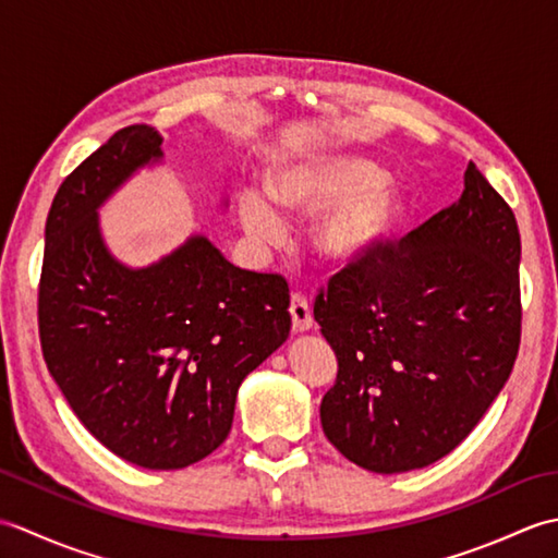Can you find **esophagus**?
Wrapping results in <instances>:
<instances>
[{"instance_id":"obj_1","label":"esophagus","mask_w":558,"mask_h":558,"mask_svg":"<svg viewBox=\"0 0 558 558\" xmlns=\"http://www.w3.org/2000/svg\"><path fill=\"white\" fill-rule=\"evenodd\" d=\"M290 316H292V328L298 330V333H304V330H310L314 326L312 306H310V302H306L304 294H300V292L292 294Z\"/></svg>"}]
</instances>
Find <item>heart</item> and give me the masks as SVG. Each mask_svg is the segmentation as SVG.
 Instances as JSON below:
<instances>
[{
  "mask_svg": "<svg viewBox=\"0 0 558 558\" xmlns=\"http://www.w3.org/2000/svg\"><path fill=\"white\" fill-rule=\"evenodd\" d=\"M266 194L288 218H318L312 244L330 266L366 264L408 220L405 189L386 177L381 162L352 150L306 153L278 162L266 177ZM271 207L256 192L236 198L242 228L256 240L276 242L286 232Z\"/></svg>",
  "mask_w": 558,
  "mask_h": 558,
  "instance_id": "obj_1",
  "label": "heart"
}]
</instances>
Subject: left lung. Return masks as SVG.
Wrapping results in <instances>:
<instances>
[{
    "instance_id": "8db88e82",
    "label": "left lung",
    "mask_w": 558,
    "mask_h": 558,
    "mask_svg": "<svg viewBox=\"0 0 558 558\" xmlns=\"http://www.w3.org/2000/svg\"><path fill=\"white\" fill-rule=\"evenodd\" d=\"M518 268L513 210L470 162L458 204L336 272L314 304L338 357L322 400L328 441L378 475L448 456L513 372Z\"/></svg>"
}]
</instances>
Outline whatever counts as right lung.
I'll return each mask as SVG.
<instances>
[{"label":"right lung","mask_w":558,"mask_h":558,"mask_svg":"<svg viewBox=\"0 0 558 558\" xmlns=\"http://www.w3.org/2000/svg\"><path fill=\"white\" fill-rule=\"evenodd\" d=\"M162 136L124 126L59 186L45 225L38 326L47 369L81 424L146 470L210 456L246 374L290 336L282 276L232 266L194 234L146 268L117 260L98 208L162 160Z\"/></svg>","instance_id":"1"}]
</instances>
